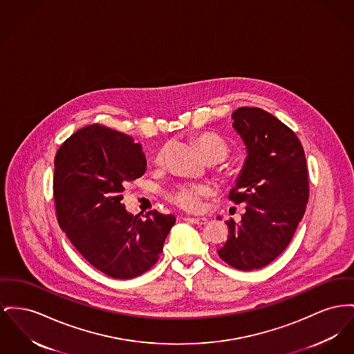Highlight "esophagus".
I'll return each mask as SVG.
<instances>
[{
  "instance_id": "1",
  "label": "esophagus",
  "mask_w": 354,
  "mask_h": 354,
  "mask_svg": "<svg viewBox=\"0 0 354 354\" xmlns=\"http://www.w3.org/2000/svg\"><path fill=\"white\" fill-rule=\"evenodd\" d=\"M185 221H187L188 223H194V225H206L207 219L206 218H185Z\"/></svg>"
}]
</instances>
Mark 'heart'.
I'll return each instance as SVG.
<instances>
[{
	"instance_id": "b5f03b06",
	"label": "heart",
	"mask_w": 354,
	"mask_h": 354,
	"mask_svg": "<svg viewBox=\"0 0 354 354\" xmlns=\"http://www.w3.org/2000/svg\"><path fill=\"white\" fill-rule=\"evenodd\" d=\"M198 145L202 149L206 159L211 158H219L221 160L226 159L229 155V146L227 143L214 133H203L198 138ZM165 148L158 153L156 162L162 163L165 159ZM206 187H198V186H182L178 188L172 194V201L187 211H199L202 208V198L207 194Z\"/></svg>"
}]
</instances>
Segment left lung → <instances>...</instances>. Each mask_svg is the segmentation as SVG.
<instances>
[{
  "label": "left lung",
  "mask_w": 354,
  "mask_h": 354,
  "mask_svg": "<svg viewBox=\"0 0 354 354\" xmlns=\"http://www.w3.org/2000/svg\"><path fill=\"white\" fill-rule=\"evenodd\" d=\"M231 118L246 159L230 199L245 202L246 212L239 223L226 222L229 239L218 254L234 269L257 270L288 248L305 214L306 159L295 133L269 112L242 106Z\"/></svg>",
  "instance_id": "8db88e82"
}]
</instances>
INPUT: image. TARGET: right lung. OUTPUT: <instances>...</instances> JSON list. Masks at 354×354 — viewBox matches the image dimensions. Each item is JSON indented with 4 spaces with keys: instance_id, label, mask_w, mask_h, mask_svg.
<instances>
[{
    "instance_id": "obj_1",
    "label": "right lung",
    "mask_w": 354,
    "mask_h": 354,
    "mask_svg": "<svg viewBox=\"0 0 354 354\" xmlns=\"http://www.w3.org/2000/svg\"><path fill=\"white\" fill-rule=\"evenodd\" d=\"M146 168L139 143L99 124L79 129L55 158L59 225L84 258L112 278L129 279L151 269L176 221L156 209L146 219L125 209L124 183Z\"/></svg>"
}]
</instances>
